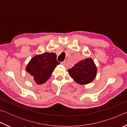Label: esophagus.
<instances>
[{
	"label": "esophagus",
	"mask_w": 127,
	"mask_h": 127,
	"mask_svg": "<svg viewBox=\"0 0 127 127\" xmlns=\"http://www.w3.org/2000/svg\"><path fill=\"white\" fill-rule=\"evenodd\" d=\"M61 65L64 66V65H65V61H64V62H61Z\"/></svg>",
	"instance_id": "obj_1"
}]
</instances>
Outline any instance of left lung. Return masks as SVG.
Masks as SVG:
<instances>
[{"label":"left lung","mask_w":127,"mask_h":127,"mask_svg":"<svg viewBox=\"0 0 127 127\" xmlns=\"http://www.w3.org/2000/svg\"><path fill=\"white\" fill-rule=\"evenodd\" d=\"M69 76L81 85L90 83L97 75V68L91 58L79 61L73 67L68 70Z\"/></svg>","instance_id":"left-lung-1"}]
</instances>
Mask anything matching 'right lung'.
Returning <instances> with one entry per match:
<instances>
[{
    "label": "right lung",
    "instance_id": "add662e5",
    "mask_svg": "<svg viewBox=\"0 0 127 127\" xmlns=\"http://www.w3.org/2000/svg\"><path fill=\"white\" fill-rule=\"evenodd\" d=\"M59 64L57 61L56 54L46 52L31 58L26 65V70L32 77L33 81L41 85L48 81Z\"/></svg>",
    "mask_w": 127,
    "mask_h": 127
}]
</instances>
